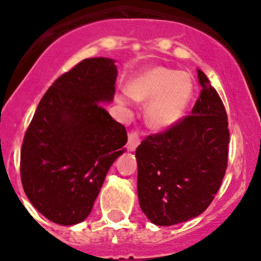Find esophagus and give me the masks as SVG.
Masks as SVG:
<instances>
[{"instance_id":"esophagus-1","label":"esophagus","mask_w":261,"mask_h":261,"mask_svg":"<svg viewBox=\"0 0 261 261\" xmlns=\"http://www.w3.org/2000/svg\"><path fill=\"white\" fill-rule=\"evenodd\" d=\"M140 141H141V136H140V132H138V130H132V132H129L128 142H126V149H128L129 151L136 150V147L140 145Z\"/></svg>"}]
</instances>
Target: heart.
Returning a JSON list of instances; mask_svg holds the SVG:
<instances>
[{
	"mask_svg": "<svg viewBox=\"0 0 261 261\" xmlns=\"http://www.w3.org/2000/svg\"><path fill=\"white\" fill-rule=\"evenodd\" d=\"M128 94L136 100H152L146 111L147 121L153 128L174 125L186 114L192 100V77L183 71L155 66L142 71L128 84Z\"/></svg>",
	"mask_w": 261,
	"mask_h": 261,
	"instance_id": "obj_1",
	"label": "heart"
}]
</instances>
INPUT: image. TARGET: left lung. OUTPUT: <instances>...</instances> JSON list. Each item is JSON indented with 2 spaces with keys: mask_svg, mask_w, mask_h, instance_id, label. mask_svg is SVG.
<instances>
[{
  "mask_svg": "<svg viewBox=\"0 0 261 261\" xmlns=\"http://www.w3.org/2000/svg\"><path fill=\"white\" fill-rule=\"evenodd\" d=\"M201 93L191 115L147 136L136 149L138 201L158 226L186 222L213 201L227 168L230 132L225 106L197 69Z\"/></svg>",
  "mask_w": 261,
  "mask_h": 261,
  "instance_id": "obj_1",
  "label": "left lung"
}]
</instances>
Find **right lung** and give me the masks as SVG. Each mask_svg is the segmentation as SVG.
<instances>
[{"label":"right lung","mask_w":261,"mask_h":261,"mask_svg":"<svg viewBox=\"0 0 261 261\" xmlns=\"http://www.w3.org/2000/svg\"><path fill=\"white\" fill-rule=\"evenodd\" d=\"M114 60L78 62L41 98L20 149V180L45 218L69 226L90 214L126 130L102 103L115 94Z\"/></svg>","instance_id":"obj_1"}]
</instances>
